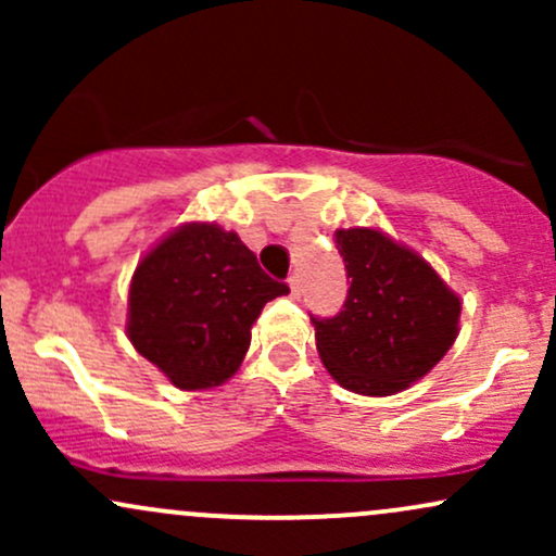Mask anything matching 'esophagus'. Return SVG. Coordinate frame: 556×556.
Returning a JSON list of instances; mask_svg holds the SVG:
<instances>
[{
	"label": "esophagus",
	"instance_id": "esophagus-1",
	"mask_svg": "<svg viewBox=\"0 0 556 556\" xmlns=\"http://www.w3.org/2000/svg\"><path fill=\"white\" fill-rule=\"evenodd\" d=\"M287 285H290V295L292 298H300V292H303V282H300L298 274H292V277L287 279Z\"/></svg>",
	"mask_w": 556,
	"mask_h": 556
}]
</instances>
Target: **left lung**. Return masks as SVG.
<instances>
[{
	"label": "left lung",
	"mask_w": 556,
	"mask_h": 556,
	"mask_svg": "<svg viewBox=\"0 0 556 556\" xmlns=\"http://www.w3.org/2000/svg\"><path fill=\"white\" fill-rule=\"evenodd\" d=\"M350 290L337 316H311L327 371L350 392L394 394L444 358L460 298L407 248L376 229H337Z\"/></svg>",
	"instance_id": "8db88e82"
}]
</instances>
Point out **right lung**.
Listing matches in <instances>:
<instances>
[{"label": "right lung", "mask_w": 556, "mask_h": 556, "mask_svg": "<svg viewBox=\"0 0 556 556\" xmlns=\"http://www.w3.org/2000/svg\"><path fill=\"white\" fill-rule=\"evenodd\" d=\"M285 292L238 235L185 225L132 274L127 334L175 387H219L245 358L261 308Z\"/></svg>", "instance_id": "1"}]
</instances>
